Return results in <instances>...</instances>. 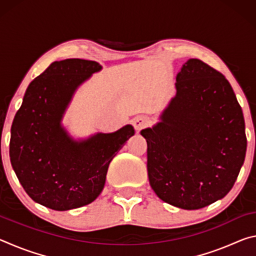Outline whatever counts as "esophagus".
<instances>
[{
	"label": "esophagus",
	"instance_id": "esophagus-1",
	"mask_svg": "<svg viewBox=\"0 0 256 256\" xmlns=\"http://www.w3.org/2000/svg\"><path fill=\"white\" fill-rule=\"evenodd\" d=\"M151 120L148 118V116H138L133 120V126L136 131H140V130L150 125Z\"/></svg>",
	"mask_w": 256,
	"mask_h": 256
}]
</instances>
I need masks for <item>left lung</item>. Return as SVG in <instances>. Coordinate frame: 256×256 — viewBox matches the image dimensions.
I'll use <instances>...</instances> for the list:
<instances>
[{"label": "left lung", "instance_id": "left-lung-1", "mask_svg": "<svg viewBox=\"0 0 256 256\" xmlns=\"http://www.w3.org/2000/svg\"><path fill=\"white\" fill-rule=\"evenodd\" d=\"M175 84L162 120L141 131L149 183L162 201L196 210L235 184L248 146L244 116L228 80L201 60H188Z\"/></svg>", "mask_w": 256, "mask_h": 256}]
</instances>
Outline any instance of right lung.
Returning <instances> with one entry per match:
<instances>
[{
  "label": "right lung",
  "mask_w": 256,
  "mask_h": 256,
  "mask_svg": "<svg viewBox=\"0 0 256 256\" xmlns=\"http://www.w3.org/2000/svg\"><path fill=\"white\" fill-rule=\"evenodd\" d=\"M102 68L94 60H56L30 82L11 126L10 160L26 193L56 211L89 204L100 194L108 166L134 136L132 125L76 142L60 126L76 86Z\"/></svg>",
  "instance_id": "right-lung-1"
}]
</instances>
